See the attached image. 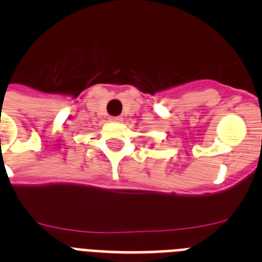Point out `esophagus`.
<instances>
[{
  "label": "esophagus",
  "instance_id": "34e87169",
  "mask_svg": "<svg viewBox=\"0 0 262 262\" xmlns=\"http://www.w3.org/2000/svg\"><path fill=\"white\" fill-rule=\"evenodd\" d=\"M110 120H111V122H122V120H123V118H122V117H111Z\"/></svg>",
  "mask_w": 262,
  "mask_h": 262
}]
</instances>
